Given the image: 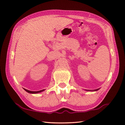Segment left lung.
I'll use <instances>...</instances> for the list:
<instances>
[{
	"label": "left lung",
	"mask_w": 125,
	"mask_h": 125,
	"mask_svg": "<svg viewBox=\"0 0 125 125\" xmlns=\"http://www.w3.org/2000/svg\"><path fill=\"white\" fill-rule=\"evenodd\" d=\"M99 90V89H96V90H94V91H97V90ZM87 91H91V90H87Z\"/></svg>",
	"instance_id": "left-lung-1"
}]
</instances>
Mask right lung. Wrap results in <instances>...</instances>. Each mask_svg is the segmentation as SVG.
Instances as JSON below:
<instances>
[{
    "label": "right lung",
    "instance_id": "right-lung-1",
    "mask_svg": "<svg viewBox=\"0 0 125 125\" xmlns=\"http://www.w3.org/2000/svg\"><path fill=\"white\" fill-rule=\"evenodd\" d=\"M24 89L26 92L30 93V94H38V93L43 91L44 90H40V91H30V90H28L27 89Z\"/></svg>",
    "mask_w": 125,
    "mask_h": 125
}]
</instances>
